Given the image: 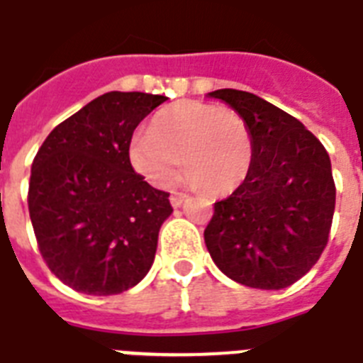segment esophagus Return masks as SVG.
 <instances>
[{
  "instance_id": "1",
  "label": "esophagus",
  "mask_w": 363,
  "mask_h": 363,
  "mask_svg": "<svg viewBox=\"0 0 363 363\" xmlns=\"http://www.w3.org/2000/svg\"><path fill=\"white\" fill-rule=\"evenodd\" d=\"M186 194H182V191H172V196H169V201H172L173 207H181L182 203L186 201Z\"/></svg>"
}]
</instances>
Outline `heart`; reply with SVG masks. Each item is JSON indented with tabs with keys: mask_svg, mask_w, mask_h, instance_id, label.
<instances>
[{
	"mask_svg": "<svg viewBox=\"0 0 363 363\" xmlns=\"http://www.w3.org/2000/svg\"><path fill=\"white\" fill-rule=\"evenodd\" d=\"M128 156L135 172L155 186L172 181L182 158L186 182L218 196L248 179L255 140L237 111L186 100L156 113L151 130L135 132Z\"/></svg>",
	"mask_w": 363,
	"mask_h": 363,
	"instance_id": "obj_1",
	"label": "heart"
}]
</instances>
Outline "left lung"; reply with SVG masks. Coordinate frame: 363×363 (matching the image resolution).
I'll return each mask as SVG.
<instances>
[{"instance_id":"left-lung-1","label":"left lung","mask_w":363,"mask_h":363,"mask_svg":"<svg viewBox=\"0 0 363 363\" xmlns=\"http://www.w3.org/2000/svg\"><path fill=\"white\" fill-rule=\"evenodd\" d=\"M252 128L255 158L248 179L214 203L205 229L212 261L246 287L278 291L311 270L326 248L335 184L326 149L296 117L253 93H208Z\"/></svg>"}]
</instances>
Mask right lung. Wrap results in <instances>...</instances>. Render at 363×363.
Returning a JSON list of instances; mask_svg holds the SVG:
<instances>
[{"instance_id":"obj_1","label":"right lung","mask_w":363,"mask_h":363,"mask_svg":"<svg viewBox=\"0 0 363 363\" xmlns=\"http://www.w3.org/2000/svg\"><path fill=\"white\" fill-rule=\"evenodd\" d=\"M166 100L106 93L59 123L35 156L28 205L38 250L78 293L119 294L152 267L173 208L167 191L134 172L128 147L135 126Z\"/></svg>"}]
</instances>
